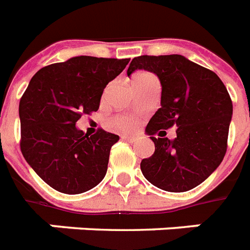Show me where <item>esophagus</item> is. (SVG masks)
I'll use <instances>...</instances> for the list:
<instances>
[{
  "instance_id": "1",
  "label": "esophagus",
  "mask_w": 250,
  "mask_h": 250,
  "mask_svg": "<svg viewBox=\"0 0 250 250\" xmlns=\"http://www.w3.org/2000/svg\"><path fill=\"white\" fill-rule=\"evenodd\" d=\"M122 139H123V140H125V141H128V143H136L137 141V137H135V136H122Z\"/></svg>"
}]
</instances>
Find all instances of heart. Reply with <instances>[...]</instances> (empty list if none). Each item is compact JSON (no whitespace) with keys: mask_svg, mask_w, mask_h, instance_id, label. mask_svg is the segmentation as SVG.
Segmentation results:
<instances>
[{"mask_svg":"<svg viewBox=\"0 0 250 250\" xmlns=\"http://www.w3.org/2000/svg\"><path fill=\"white\" fill-rule=\"evenodd\" d=\"M150 76L152 75H149L146 72H137V74L132 76V84L136 83V82H140L143 79H146V78H150ZM115 125L121 129L129 131V129H132L135 127V122L132 119H129V118H118L117 121H115Z\"/></svg>","mask_w":250,"mask_h":250,"instance_id":"1","label":"heart"}]
</instances>
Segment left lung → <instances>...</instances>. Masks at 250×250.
I'll return each mask as SVG.
<instances>
[{
    "instance_id": "obj_1",
    "label": "left lung",
    "mask_w": 250,
    "mask_h": 250,
    "mask_svg": "<svg viewBox=\"0 0 250 250\" xmlns=\"http://www.w3.org/2000/svg\"><path fill=\"white\" fill-rule=\"evenodd\" d=\"M136 70L160 79L161 107L145 133L156 150L141 161L145 179L167 192H186L209 178L223 161L232 118V101L215 72L180 54L133 58L127 75ZM177 127V137H164ZM159 133L160 138H154Z\"/></svg>"
}]
</instances>
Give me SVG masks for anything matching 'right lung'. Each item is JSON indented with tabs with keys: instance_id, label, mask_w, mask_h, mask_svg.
<instances>
[{
	"instance_id": "1",
	"label": "right lung",
	"mask_w": 250,
	"mask_h": 250,
	"mask_svg": "<svg viewBox=\"0 0 250 250\" xmlns=\"http://www.w3.org/2000/svg\"><path fill=\"white\" fill-rule=\"evenodd\" d=\"M129 60L72 57L33 75L19 102L21 149L46 184L67 194L83 193L105 178L110 149L119 136L76 127L82 114L97 111L105 86Z\"/></svg>"
}]
</instances>
